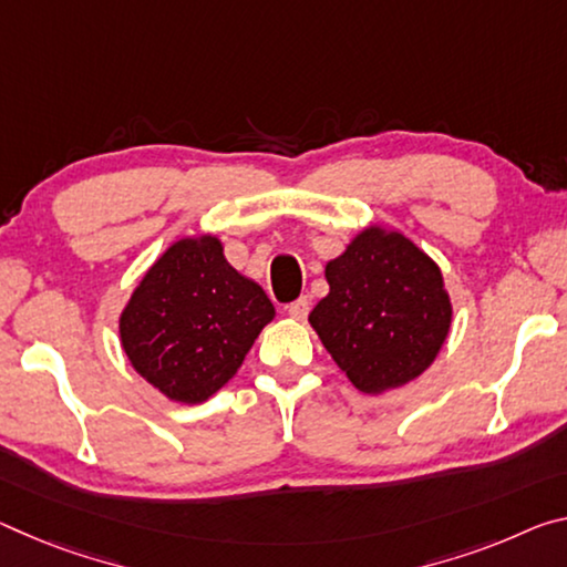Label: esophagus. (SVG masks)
Returning <instances> with one entry per match:
<instances>
[{
	"mask_svg": "<svg viewBox=\"0 0 567 567\" xmlns=\"http://www.w3.org/2000/svg\"><path fill=\"white\" fill-rule=\"evenodd\" d=\"M308 312H310L308 298H298L295 302L287 305V316L295 318V320H305V318H308Z\"/></svg>",
	"mask_w": 567,
	"mask_h": 567,
	"instance_id": "34e87169",
	"label": "esophagus"
}]
</instances>
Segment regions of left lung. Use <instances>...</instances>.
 Listing matches in <instances>:
<instances>
[{
  "label": "left lung",
  "mask_w": 567,
  "mask_h": 567,
  "mask_svg": "<svg viewBox=\"0 0 567 567\" xmlns=\"http://www.w3.org/2000/svg\"><path fill=\"white\" fill-rule=\"evenodd\" d=\"M330 285L310 326L363 393L409 383L434 361L452 326L442 269L399 231L371 227L326 267Z\"/></svg>",
  "instance_id": "left-lung-1"
}]
</instances>
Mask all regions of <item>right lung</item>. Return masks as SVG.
<instances>
[{"mask_svg":"<svg viewBox=\"0 0 567 567\" xmlns=\"http://www.w3.org/2000/svg\"><path fill=\"white\" fill-rule=\"evenodd\" d=\"M275 308L224 259L217 237L182 239L148 269L121 316L136 371L171 401L202 403L245 361Z\"/></svg>","mask_w":567,"mask_h":567,"instance_id":"right-lung-1","label":"right lung"}]
</instances>
